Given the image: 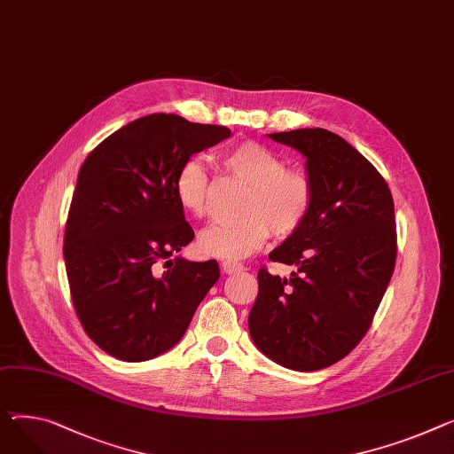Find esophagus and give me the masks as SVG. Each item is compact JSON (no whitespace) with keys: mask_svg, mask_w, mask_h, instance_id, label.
Here are the masks:
<instances>
[{"mask_svg":"<svg viewBox=\"0 0 454 454\" xmlns=\"http://www.w3.org/2000/svg\"><path fill=\"white\" fill-rule=\"evenodd\" d=\"M221 268H223L224 274L231 276V274H239V271H243V270H245V264L231 262V261H223V262H221Z\"/></svg>","mask_w":454,"mask_h":454,"instance_id":"1","label":"esophagus"}]
</instances>
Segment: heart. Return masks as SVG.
<instances>
[{
    "mask_svg": "<svg viewBox=\"0 0 454 454\" xmlns=\"http://www.w3.org/2000/svg\"><path fill=\"white\" fill-rule=\"evenodd\" d=\"M224 171L248 190L240 200L237 221L215 223L200 231L197 248L204 257L239 261L261 250L274 233L288 239L303 228L312 214L316 190L309 173L285 168L270 147L243 140L221 155ZM175 197L195 217L211 211V178L200 157H190L175 175Z\"/></svg>",
    "mask_w": 454,
    "mask_h": 454,
    "instance_id": "obj_1",
    "label": "heart"
}]
</instances>
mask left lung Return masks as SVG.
I'll use <instances>...</instances> for the list:
<instances>
[{"mask_svg": "<svg viewBox=\"0 0 454 454\" xmlns=\"http://www.w3.org/2000/svg\"><path fill=\"white\" fill-rule=\"evenodd\" d=\"M307 157L316 200L307 224L268 257L292 276L257 271L248 326L257 348L301 372L343 359L364 340L395 271V202L380 171L321 128L268 135Z\"/></svg>", "mask_w": 454, "mask_h": 454, "instance_id": "left-lung-1", "label": "left lung"}]
</instances>
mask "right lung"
Wrapping results in <instances>:
<instances>
[{"label":"right lung","instance_id":"1","mask_svg":"<svg viewBox=\"0 0 454 454\" xmlns=\"http://www.w3.org/2000/svg\"><path fill=\"white\" fill-rule=\"evenodd\" d=\"M228 137L224 126L155 113L109 135L83 160L64 257L76 316L109 356L135 364L169 350L217 283V261L175 255L195 237L175 175Z\"/></svg>","mask_w":454,"mask_h":454}]
</instances>
